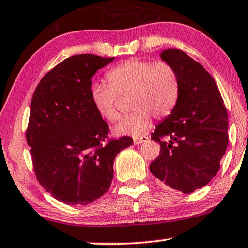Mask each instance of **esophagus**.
Instances as JSON below:
<instances>
[{
	"label": "esophagus",
	"instance_id": "obj_1",
	"mask_svg": "<svg viewBox=\"0 0 248 248\" xmlns=\"http://www.w3.org/2000/svg\"><path fill=\"white\" fill-rule=\"evenodd\" d=\"M147 140H148V136H146V135L134 137V144L135 145H140L141 143H145V141H147Z\"/></svg>",
	"mask_w": 248,
	"mask_h": 248
}]
</instances>
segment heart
I'll return each instance as SVG.
<instances>
[{
  "mask_svg": "<svg viewBox=\"0 0 248 248\" xmlns=\"http://www.w3.org/2000/svg\"><path fill=\"white\" fill-rule=\"evenodd\" d=\"M108 86L93 83L91 102L103 120L119 116L117 99L129 93L128 105L134 109L116 122V135L139 136L152 125L153 116L164 117L172 112L179 97V78L171 64L166 62L131 58L105 74Z\"/></svg>",
  "mask_w": 248,
  "mask_h": 248,
  "instance_id": "b5f03b06",
  "label": "heart"
}]
</instances>
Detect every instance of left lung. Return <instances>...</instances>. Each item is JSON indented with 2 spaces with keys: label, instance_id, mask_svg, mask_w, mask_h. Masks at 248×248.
<instances>
[{
  "label": "left lung",
  "instance_id": "left-lung-1",
  "mask_svg": "<svg viewBox=\"0 0 248 248\" xmlns=\"http://www.w3.org/2000/svg\"><path fill=\"white\" fill-rule=\"evenodd\" d=\"M160 57L177 72L179 97L171 114L152 134L160 153L149 170L170 188L191 193L208 185L220 169L229 143L226 108L202 64L179 49H166Z\"/></svg>",
  "mask_w": 248,
  "mask_h": 248
}]
</instances>
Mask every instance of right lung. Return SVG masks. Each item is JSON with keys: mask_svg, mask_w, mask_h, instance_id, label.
Here are the masks:
<instances>
[{"mask_svg": "<svg viewBox=\"0 0 248 248\" xmlns=\"http://www.w3.org/2000/svg\"><path fill=\"white\" fill-rule=\"evenodd\" d=\"M113 59L69 57L43 77L32 95L26 140L36 178L69 205L102 197L111 186L116 155L133 144L129 136L108 140V125L91 102L92 77Z\"/></svg>", "mask_w": 248, "mask_h": 248, "instance_id": "right-lung-1", "label": "right lung"}]
</instances>
